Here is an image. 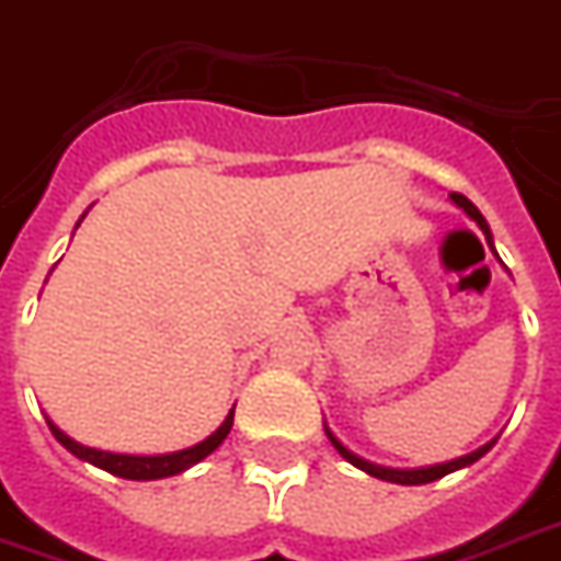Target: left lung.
Segmentation results:
<instances>
[{
  "label": "left lung",
  "instance_id": "left-lung-1",
  "mask_svg": "<svg viewBox=\"0 0 561 561\" xmlns=\"http://www.w3.org/2000/svg\"><path fill=\"white\" fill-rule=\"evenodd\" d=\"M451 203H454V206H457V208H463L466 215H469V218L476 220L478 230L484 232V239H488L490 251L496 253V248H493V232H490V227H488V220H484V215H481V211H478V208L472 206V203H469V199H466L463 194H451ZM496 260H499V253H496ZM499 263H502V260H499ZM325 436H329V443L334 445V448H337V454H341L343 460H350V463H353L355 469H362V472H367V476L379 478V481H391V484H407V488H412V484H431V481H436V478L448 476V472H457V469H463V466H472V463H476V460H478V457H484V454H488L490 448H493V443H496V439H493V443L481 445L478 451L463 454V457H457V460H448V463L421 466V469H391V466L370 463V460H365V457H358V454L350 451V448H346V445H343L341 439H337V436L331 433L329 424H325Z\"/></svg>",
  "mask_w": 561,
  "mask_h": 561
}]
</instances>
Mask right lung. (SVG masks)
<instances>
[{
  "label": "right lung",
  "mask_w": 561,
  "mask_h": 561,
  "mask_svg": "<svg viewBox=\"0 0 561 561\" xmlns=\"http://www.w3.org/2000/svg\"><path fill=\"white\" fill-rule=\"evenodd\" d=\"M85 218V215H83ZM80 218V220H83ZM80 220H77V227H80ZM232 415H236V407L230 410V415L224 419L218 431L206 436L203 443L191 445V448H182V451H173V454H113V451H101V448H89V445L77 443L71 439L68 433L59 431L50 419L53 436L59 439V443L73 454V457H80L85 463L98 466V469H104L110 476H118V478H130V481H154V478H170V476H179V472H185L191 466H196L199 460H206L208 454L215 451L224 439H227V433L232 431Z\"/></svg>",
  "instance_id": "add662e5"
}]
</instances>
